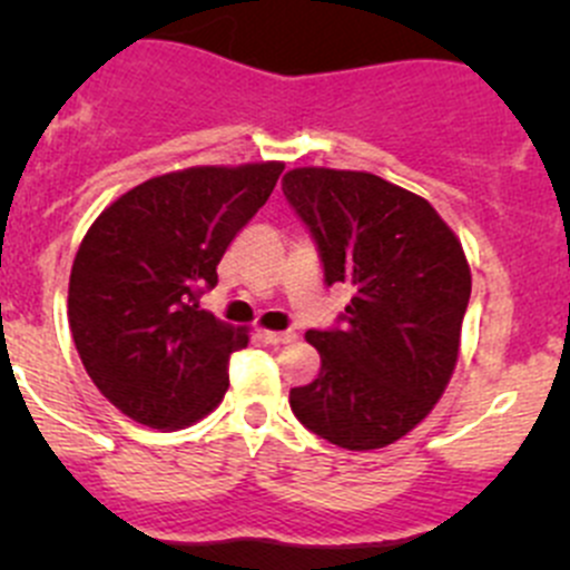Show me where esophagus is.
I'll use <instances>...</instances> for the list:
<instances>
[{"mask_svg":"<svg viewBox=\"0 0 570 570\" xmlns=\"http://www.w3.org/2000/svg\"><path fill=\"white\" fill-rule=\"evenodd\" d=\"M258 336L267 344H289L295 342V331H262Z\"/></svg>","mask_w":570,"mask_h":570,"instance_id":"esophagus-1","label":"esophagus"}]
</instances>
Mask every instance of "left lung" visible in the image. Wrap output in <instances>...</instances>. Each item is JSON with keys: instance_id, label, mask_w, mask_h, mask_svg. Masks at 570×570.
<instances>
[{"instance_id": "left-lung-1", "label": "left lung", "mask_w": 570, "mask_h": 570, "mask_svg": "<svg viewBox=\"0 0 570 570\" xmlns=\"http://www.w3.org/2000/svg\"><path fill=\"white\" fill-rule=\"evenodd\" d=\"M284 195L325 284L353 289L342 327L306 333L322 366L289 405L342 450H381L433 411L455 372L471 295L461 239L428 200L364 170L295 168Z\"/></svg>"}]
</instances>
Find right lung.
Masks as SVG:
<instances>
[{
	"mask_svg": "<svg viewBox=\"0 0 570 570\" xmlns=\"http://www.w3.org/2000/svg\"><path fill=\"white\" fill-rule=\"evenodd\" d=\"M284 165L176 170L137 184L85 234L68 281L73 344L101 394L135 422L178 430L220 405L243 327L200 308L232 239Z\"/></svg>",
	"mask_w": 570,
	"mask_h": 570,
	"instance_id": "obj_1",
	"label": "right lung"
}]
</instances>
